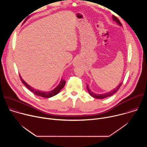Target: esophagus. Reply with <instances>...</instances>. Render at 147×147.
<instances>
[{
    "instance_id": "1",
    "label": "esophagus",
    "mask_w": 147,
    "mask_h": 147,
    "mask_svg": "<svg viewBox=\"0 0 147 147\" xmlns=\"http://www.w3.org/2000/svg\"><path fill=\"white\" fill-rule=\"evenodd\" d=\"M78 60H76L74 61V63H73V65L74 66H77V65H78Z\"/></svg>"
}]
</instances>
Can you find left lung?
Segmentation results:
<instances>
[{"label":"left lung","mask_w":147,"mask_h":147,"mask_svg":"<svg viewBox=\"0 0 147 147\" xmlns=\"http://www.w3.org/2000/svg\"><path fill=\"white\" fill-rule=\"evenodd\" d=\"M112 19H113V20L114 21V22H116L119 26H122V24H121V23H120V22L119 21V20L116 17H115V16L113 15V16H112ZM121 84H122V82H121L118 86H117V87H116V88H115V89L113 90L112 91H110V92H107V93H105V94H95L94 92H92V91H91V90L89 88V87H88L87 84V90H88V93L90 94V95L91 96H92V97H94V98H97V99H103V98H105L109 97V96H112V95H113L114 94H115V93L119 90V88L121 87Z\"/></svg>","instance_id":"left-lung-1"}]
</instances>
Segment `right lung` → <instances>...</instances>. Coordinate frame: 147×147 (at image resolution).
Returning <instances> with one entry per match:
<instances>
[{"label": "right lung", "mask_w": 147, "mask_h": 147, "mask_svg": "<svg viewBox=\"0 0 147 147\" xmlns=\"http://www.w3.org/2000/svg\"><path fill=\"white\" fill-rule=\"evenodd\" d=\"M20 77L21 79V81L24 84V86L28 89L30 90L32 92H33L35 95L39 96H42L44 98H51L52 97L56 95H57L60 91V90L65 87V83H66V81L64 80H61L59 85L53 90L51 91H47V92H43V91H40L39 90H36L35 89H34L33 87H31L30 86H29L28 84L23 80L22 79V77L20 75Z\"/></svg>", "instance_id": "1"}]
</instances>
